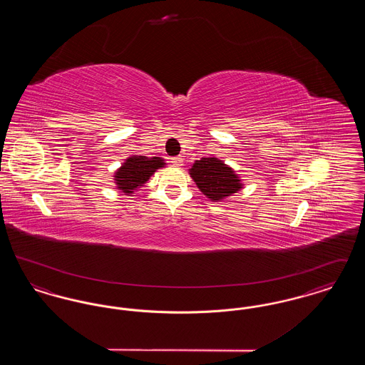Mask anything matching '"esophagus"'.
Masks as SVG:
<instances>
[{"label":"esophagus","mask_w":365,"mask_h":365,"mask_svg":"<svg viewBox=\"0 0 365 365\" xmlns=\"http://www.w3.org/2000/svg\"><path fill=\"white\" fill-rule=\"evenodd\" d=\"M171 163L176 167H182L183 165V157L176 156L171 158Z\"/></svg>","instance_id":"1"}]
</instances>
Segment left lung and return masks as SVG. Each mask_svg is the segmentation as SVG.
Returning <instances> with one entry per match:
<instances>
[{
  "instance_id": "8db88e82",
  "label": "left lung",
  "mask_w": 365,
  "mask_h": 365,
  "mask_svg": "<svg viewBox=\"0 0 365 365\" xmlns=\"http://www.w3.org/2000/svg\"><path fill=\"white\" fill-rule=\"evenodd\" d=\"M190 176L212 201H222L242 187L238 175L216 157L197 160L191 167Z\"/></svg>"
}]
</instances>
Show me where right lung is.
<instances>
[{"label": "right lung", "instance_id": "obj_1", "mask_svg": "<svg viewBox=\"0 0 365 365\" xmlns=\"http://www.w3.org/2000/svg\"><path fill=\"white\" fill-rule=\"evenodd\" d=\"M165 163L161 157L131 156L128 157L122 167L115 173V182L118 189L128 194H134L139 186H143L148 179L156 173V170L164 167Z\"/></svg>", "mask_w": 365, "mask_h": 365}]
</instances>
